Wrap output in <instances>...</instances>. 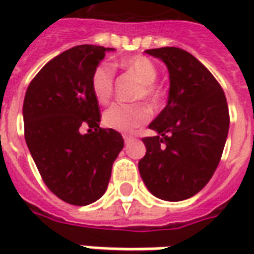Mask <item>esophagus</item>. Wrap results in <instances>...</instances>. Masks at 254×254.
I'll return each mask as SVG.
<instances>
[{
	"mask_svg": "<svg viewBox=\"0 0 254 254\" xmlns=\"http://www.w3.org/2000/svg\"><path fill=\"white\" fill-rule=\"evenodd\" d=\"M124 140H125V143H129V141H132L133 137L132 136H127V134H125V136H124Z\"/></svg>",
	"mask_w": 254,
	"mask_h": 254,
	"instance_id": "esophagus-1",
	"label": "esophagus"
}]
</instances>
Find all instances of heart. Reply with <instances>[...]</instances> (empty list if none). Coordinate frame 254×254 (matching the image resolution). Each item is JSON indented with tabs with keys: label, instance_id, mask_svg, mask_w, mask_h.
I'll use <instances>...</instances> for the list:
<instances>
[{
	"label": "heart",
	"instance_id": "obj_1",
	"mask_svg": "<svg viewBox=\"0 0 254 254\" xmlns=\"http://www.w3.org/2000/svg\"><path fill=\"white\" fill-rule=\"evenodd\" d=\"M120 66L130 73L140 81L136 92V99L148 100L151 105H159L163 98V89L155 83L158 77V67L149 58L144 56H133L120 61ZM114 85V69L109 64H99L91 74V91L95 99L105 105L113 96ZM151 118V109L144 102L136 103H114L103 114L106 127L122 133L136 130Z\"/></svg>",
	"mask_w": 254,
	"mask_h": 254
}]
</instances>
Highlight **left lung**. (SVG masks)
<instances>
[{
  "instance_id": "1",
  "label": "left lung",
  "mask_w": 254,
  "mask_h": 254,
  "mask_svg": "<svg viewBox=\"0 0 254 254\" xmlns=\"http://www.w3.org/2000/svg\"><path fill=\"white\" fill-rule=\"evenodd\" d=\"M162 60L170 74L167 105L144 137L138 162L145 187L158 198L181 201L205 187L218 167L230 125L220 84L196 57L178 47L145 50Z\"/></svg>"
}]
</instances>
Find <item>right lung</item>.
Returning <instances> with one entry per match:
<instances>
[{"mask_svg":"<svg viewBox=\"0 0 254 254\" xmlns=\"http://www.w3.org/2000/svg\"><path fill=\"white\" fill-rule=\"evenodd\" d=\"M106 49L72 47L42 67L23 103L24 137L46 187L63 201L88 205L105 194L124 148L121 133L99 127L91 74ZM87 127V133L81 129Z\"/></svg>","mask_w":254,"mask_h":254,"instance_id":"right-lung-1","label":"right lung"}]
</instances>
